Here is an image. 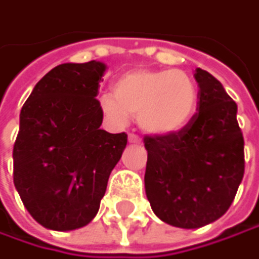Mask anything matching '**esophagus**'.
<instances>
[{"label":"esophagus","instance_id":"34e87169","mask_svg":"<svg viewBox=\"0 0 259 259\" xmlns=\"http://www.w3.org/2000/svg\"><path fill=\"white\" fill-rule=\"evenodd\" d=\"M128 143H131V144H141L143 141H141V138L138 137V135H134V134H131V135H128Z\"/></svg>","mask_w":259,"mask_h":259}]
</instances>
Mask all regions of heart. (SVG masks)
Here are the masks:
<instances>
[{"label": "heart", "mask_w": 259, "mask_h": 259, "mask_svg": "<svg viewBox=\"0 0 259 259\" xmlns=\"http://www.w3.org/2000/svg\"><path fill=\"white\" fill-rule=\"evenodd\" d=\"M197 101L196 81L187 72L140 68L122 74L113 84V94L100 97V109L118 127H124L134 115L144 132L168 137L190 124Z\"/></svg>", "instance_id": "b5f03b06"}]
</instances>
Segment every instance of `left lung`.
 <instances>
[{
	"label": "left lung",
	"instance_id": "8db88e82",
	"mask_svg": "<svg viewBox=\"0 0 259 259\" xmlns=\"http://www.w3.org/2000/svg\"><path fill=\"white\" fill-rule=\"evenodd\" d=\"M197 113L182 132L146 137V194L167 225L197 229L219 220L244 175V140L237 103L208 71L196 68Z\"/></svg>",
	"mask_w": 259,
	"mask_h": 259
}]
</instances>
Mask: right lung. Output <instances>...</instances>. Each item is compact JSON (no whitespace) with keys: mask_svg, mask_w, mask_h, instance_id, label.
<instances>
[{"mask_svg":"<svg viewBox=\"0 0 259 259\" xmlns=\"http://www.w3.org/2000/svg\"><path fill=\"white\" fill-rule=\"evenodd\" d=\"M106 65L62 63L34 86L19 115L13 182L30 215L50 231H74L97 215L125 134L100 128Z\"/></svg>","mask_w":259,"mask_h":259,"instance_id":"1","label":"right lung"}]
</instances>
